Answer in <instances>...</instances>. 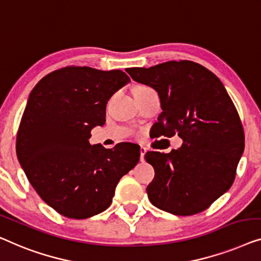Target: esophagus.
Listing matches in <instances>:
<instances>
[{
  "label": "esophagus",
  "instance_id": "obj_1",
  "mask_svg": "<svg viewBox=\"0 0 261 261\" xmlns=\"http://www.w3.org/2000/svg\"><path fill=\"white\" fill-rule=\"evenodd\" d=\"M145 152H146V149L144 148V146H141V161H142V162H143V161H144Z\"/></svg>",
  "mask_w": 261,
  "mask_h": 261
}]
</instances>
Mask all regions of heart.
Segmentation results:
<instances>
[{
  "label": "heart",
  "instance_id": "1",
  "mask_svg": "<svg viewBox=\"0 0 261 261\" xmlns=\"http://www.w3.org/2000/svg\"><path fill=\"white\" fill-rule=\"evenodd\" d=\"M148 89H150V87H146V86H138V87H136L135 90H148Z\"/></svg>",
  "mask_w": 261,
  "mask_h": 261
}]
</instances>
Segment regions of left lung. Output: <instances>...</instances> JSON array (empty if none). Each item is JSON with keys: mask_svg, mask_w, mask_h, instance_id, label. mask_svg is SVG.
Listing matches in <instances>:
<instances>
[{"mask_svg": "<svg viewBox=\"0 0 261 261\" xmlns=\"http://www.w3.org/2000/svg\"><path fill=\"white\" fill-rule=\"evenodd\" d=\"M126 72L159 93L161 135L183 141L169 153H145L155 169L146 187L150 202L174 215L204 211L232 187L245 149L240 117L225 86L214 73L188 60Z\"/></svg>", "mask_w": 261, "mask_h": 261, "instance_id": "8db88e82", "label": "left lung"}]
</instances>
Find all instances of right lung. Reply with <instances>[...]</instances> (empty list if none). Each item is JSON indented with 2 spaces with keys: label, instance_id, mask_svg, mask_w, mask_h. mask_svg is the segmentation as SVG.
Instances as JSON below:
<instances>
[{
  "label": "right lung",
  "instance_id": "add662e5",
  "mask_svg": "<svg viewBox=\"0 0 261 261\" xmlns=\"http://www.w3.org/2000/svg\"><path fill=\"white\" fill-rule=\"evenodd\" d=\"M130 78L120 69H58L28 97L17 131L16 155L39 196L59 214L87 219L110 207L119 179L139 161V146L91 145L105 122L108 100Z\"/></svg>",
  "mask_w": 261,
  "mask_h": 261
}]
</instances>
